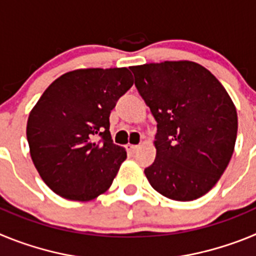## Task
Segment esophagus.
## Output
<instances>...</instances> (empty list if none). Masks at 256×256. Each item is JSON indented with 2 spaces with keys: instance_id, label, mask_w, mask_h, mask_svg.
Instances as JSON below:
<instances>
[{
  "instance_id": "1",
  "label": "esophagus",
  "mask_w": 256,
  "mask_h": 256,
  "mask_svg": "<svg viewBox=\"0 0 256 256\" xmlns=\"http://www.w3.org/2000/svg\"><path fill=\"white\" fill-rule=\"evenodd\" d=\"M138 148H140L138 144H128V146H126V150L130 151V154H134L136 151L138 150Z\"/></svg>"
}]
</instances>
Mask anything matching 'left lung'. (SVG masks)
Returning <instances> with one entry per match:
<instances>
[{"label": "left lung", "instance_id": "8db88e82", "mask_svg": "<svg viewBox=\"0 0 256 256\" xmlns=\"http://www.w3.org/2000/svg\"><path fill=\"white\" fill-rule=\"evenodd\" d=\"M156 123L155 162L144 169L165 198L204 196L224 173L234 150L237 112L226 88L194 61L130 66Z\"/></svg>", "mask_w": 256, "mask_h": 256}]
</instances>
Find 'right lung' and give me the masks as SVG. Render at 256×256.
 <instances>
[{
	"label": "right lung",
	"instance_id": "right-lung-1",
	"mask_svg": "<svg viewBox=\"0 0 256 256\" xmlns=\"http://www.w3.org/2000/svg\"><path fill=\"white\" fill-rule=\"evenodd\" d=\"M132 86L126 68L73 70L54 80L32 108V160L55 194L90 201L112 186L126 152L112 144L108 116Z\"/></svg>",
	"mask_w": 256,
	"mask_h": 256
}]
</instances>
